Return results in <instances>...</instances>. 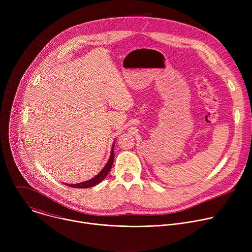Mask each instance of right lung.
Segmentation results:
<instances>
[{"label": "right lung", "mask_w": 252, "mask_h": 252, "mask_svg": "<svg viewBox=\"0 0 252 252\" xmlns=\"http://www.w3.org/2000/svg\"><path fill=\"white\" fill-rule=\"evenodd\" d=\"M114 148H115V142L113 143V147H112V152H111V157L110 159L107 160L106 164L104 165V167L92 179H89L87 182L84 183H80V184H75V185H68L66 184L67 187L70 188H74V189H90L92 187H94L96 185H98L99 183H101L103 179L105 178V176L109 174V171L111 170L113 163H114V158H115V153H114ZM65 185V184H64Z\"/></svg>", "instance_id": "add662e5"}]
</instances>
